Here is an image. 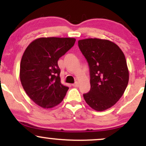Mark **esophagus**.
I'll use <instances>...</instances> for the list:
<instances>
[{"instance_id": "34e87169", "label": "esophagus", "mask_w": 146, "mask_h": 146, "mask_svg": "<svg viewBox=\"0 0 146 146\" xmlns=\"http://www.w3.org/2000/svg\"><path fill=\"white\" fill-rule=\"evenodd\" d=\"M73 86H74V87H78V86H79V83H78V82H76L73 84Z\"/></svg>"}]
</instances>
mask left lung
Returning <instances> with one entry per match:
<instances>
[{"mask_svg":"<svg viewBox=\"0 0 146 146\" xmlns=\"http://www.w3.org/2000/svg\"><path fill=\"white\" fill-rule=\"evenodd\" d=\"M78 46L90 68V90L84 98L90 108L104 111L119 100L128 84L129 71L123 51L108 40L87 38Z\"/></svg>","mask_w":146,"mask_h":146,"instance_id":"obj_1","label":"left lung"}]
</instances>
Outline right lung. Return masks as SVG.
<instances>
[{"label": "right lung", "instance_id": "1", "mask_svg": "<svg viewBox=\"0 0 146 146\" xmlns=\"http://www.w3.org/2000/svg\"><path fill=\"white\" fill-rule=\"evenodd\" d=\"M75 40L73 38H40L25 49L20 66L22 86L30 99L42 108L56 106L66 95L68 87L60 82L58 61Z\"/></svg>", "mask_w": 146, "mask_h": 146}]
</instances>
